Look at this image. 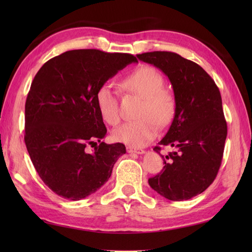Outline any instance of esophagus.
<instances>
[{
    "label": "esophagus",
    "mask_w": 252,
    "mask_h": 252,
    "mask_svg": "<svg viewBox=\"0 0 252 252\" xmlns=\"http://www.w3.org/2000/svg\"><path fill=\"white\" fill-rule=\"evenodd\" d=\"M126 152L127 153H134V154H144V151L141 148H136V147H132V146H127L126 147Z\"/></svg>",
    "instance_id": "34e87169"
}]
</instances>
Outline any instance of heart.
Here are the masks:
<instances>
[{"mask_svg":"<svg viewBox=\"0 0 252 252\" xmlns=\"http://www.w3.org/2000/svg\"><path fill=\"white\" fill-rule=\"evenodd\" d=\"M126 90L144 98L140 119L127 121L117 127L112 135L117 142L132 147H142L156 137L160 126L172 121L175 100L169 91L164 90V80L156 69L141 66L122 80ZM95 101L100 117L105 122L116 126L120 121L119 101L117 91L111 82H105L96 91Z\"/></svg>","mask_w":252,"mask_h":252,"instance_id":"obj_1","label":"heart"}]
</instances>
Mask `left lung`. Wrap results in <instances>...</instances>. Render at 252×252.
<instances>
[{"label":"left lung","instance_id":"left-lung-1","mask_svg":"<svg viewBox=\"0 0 252 252\" xmlns=\"http://www.w3.org/2000/svg\"><path fill=\"white\" fill-rule=\"evenodd\" d=\"M144 63L159 68L172 84L175 114L167 134L155 146L174 147L163 158L164 167L148 180L169 200H187L205 191L221 167L227 125L216 82L196 63L172 52L138 54Z\"/></svg>","mask_w":252,"mask_h":252}]
</instances>
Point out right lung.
Segmentation results:
<instances>
[{"mask_svg": "<svg viewBox=\"0 0 252 252\" xmlns=\"http://www.w3.org/2000/svg\"><path fill=\"white\" fill-rule=\"evenodd\" d=\"M136 62L126 53L72 50L51 58L35 74L25 106V143L37 174L58 196L80 200L93 194L126 154L121 143L100 142L107 129L95 94ZM93 143L98 146L89 153Z\"/></svg>", "mask_w": 252, "mask_h": 252, "instance_id": "right-lung-1", "label": "right lung"}]
</instances>
